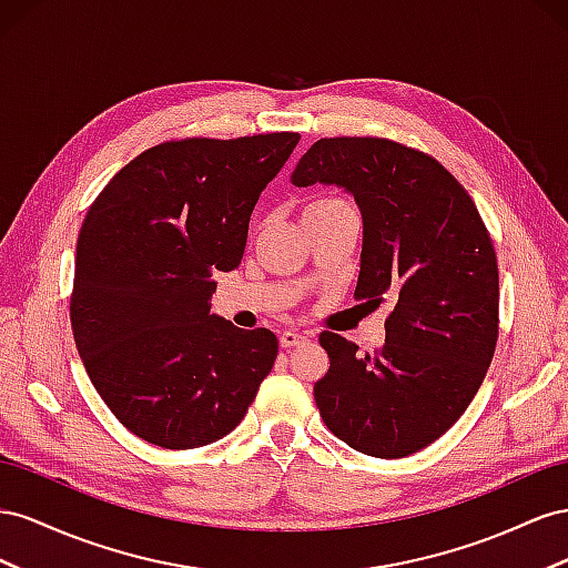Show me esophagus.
I'll return each mask as SVG.
<instances>
[{"mask_svg": "<svg viewBox=\"0 0 568 568\" xmlns=\"http://www.w3.org/2000/svg\"><path fill=\"white\" fill-rule=\"evenodd\" d=\"M306 343V335L297 333V331H283L281 333V347H297V345H304Z\"/></svg>", "mask_w": 568, "mask_h": 568, "instance_id": "esophagus-1", "label": "esophagus"}]
</instances>
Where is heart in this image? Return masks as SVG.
Returning <instances> with one entry per match:
<instances>
[{
  "instance_id": "b5f03b06",
  "label": "heart",
  "mask_w": 568,
  "mask_h": 568,
  "mask_svg": "<svg viewBox=\"0 0 568 568\" xmlns=\"http://www.w3.org/2000/svg\"><path fill=\"white\" fill-rule=\"evenodd\" d=\"M349 204L345 200L339 197H331V194H326V197H316L314 202L306 204L304 212H337V209H347Z\"/></svg>"
}]
</instances>
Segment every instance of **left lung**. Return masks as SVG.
Returning a JSON list of instances; mask_svg holds the SVG:
<instances>
[{"mask_svg": "<svg viewBox=\"0 0 568 568\" xmlns=\"http://www.w3.org/2000/svg\"><path fill=\"white\" fill-rule=\"evenodd\" d=\"M345 187L364 221L354 297L390 302L385 345L359 354L323 331V424L352 449L402 459L457 424L497 345L499 275L474 200L440 161L385 138L314 142L293 185Z\"/></svg>", "mask_w": 568, "mask_h": 568, "instance_id": "1", "label": "left lung"}]
</instances>
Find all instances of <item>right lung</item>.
Listing matches in <instances>:
<instances>
[{
    "instance_id": "1",
    "label": "right lung",
    "mask_w": 568,
    "mask_h": 568,
    "mask_svg": "<svg viewBox=\"0 0 568 568\" xmlns=\"http://www.w3.org/2000/svg\"><path fill=\"white\" fill-rule=\"evenodd\" d=\"M297 142V133L161 142L90 206L75 247V347L94 390L142 440L166 449L221 440L273 368L271 331L209 312L214 273L240 266L258 194Z\"/></svg>"
}]
</instances>
